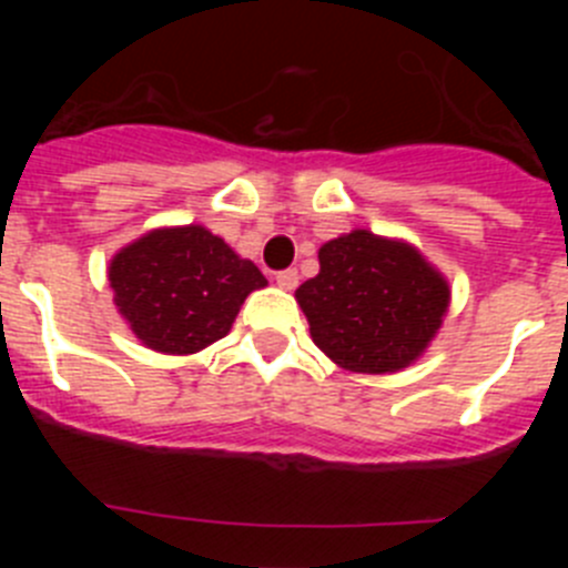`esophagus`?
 <instances>
[{
  "label": "esophagus",
  "instance_id": "esophagus-1",
  "mask_svg": "<svg viewBox=\"0 0 568 568\" xmlns=\"http://www.w3.org/2000/svg\"><path fill=\"white\" fill-rule=\"evenodd\" d=\"M275 284H278L281 290H295L298 287V273H295V270H281V273L275 275Z\"/></svg>",
  "mask_w": 568,
  "mask_h": 568
}]
</instances>
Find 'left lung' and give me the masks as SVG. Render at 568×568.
Listing matches in <instances>:
<instances>
[{
	"instance_id": "obj_1",
	"label": "left lung",
	"mask_w": 568,
	"mask_h": 568,
	"mask_svg": "<svg viewBox=\"0 0 568 568\" xmlns=\"http://www.w3.org/2000/svg\"><path fill=\"white\" fill-rule=\"evenodd\" d=\"M318 275L295 290L315 346L349 373H400L426 353L449 310V281L418 247L369 230L321 244Z\"/></svg>"
}]
</instances>
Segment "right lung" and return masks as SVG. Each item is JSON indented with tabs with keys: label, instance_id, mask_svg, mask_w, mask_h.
<instances>
[{
	"label": "right lung",
	"instance_id": "1",
	"mask_svg": "<svg viewBox=\"0 0 568 568\" xmlns=\"http://www.w3.org/2000/svg\"><path fill=\"white\" fill-rule=\"evenodd\" d=\"M113 304L148 349L193 355L230 333L241 304L267 287L250 258L202 224L155 227L108 264Z\"/></svg>",
	"mask_w": 568,
	"mask_h": 568
}]
</instances>
